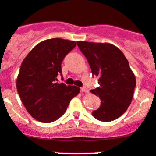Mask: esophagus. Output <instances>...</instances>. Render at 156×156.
I'll use <instances>...</instances> for the list:
<instances>
[{
    "label": "esophagus",
    "instance_id": "obj_1",
    "mask_svg": "<svg viewBox=\"0 0 156 156\" xmlns=\"http://www.w3.org/2000/svg\"><path fill=\"white\" fill-rule=\"evenodd\" d=\"M81 92H86V93H88V88H86V87H81Z\"/></svg>",
    "mask_w": 156,
    "mask_h": 156
}]
</instances>
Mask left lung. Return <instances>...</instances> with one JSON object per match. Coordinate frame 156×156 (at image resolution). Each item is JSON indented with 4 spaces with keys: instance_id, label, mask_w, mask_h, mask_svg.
<instances>
[{
    "instance_id": "8db88e82",
    "label": "left lung",
    "mask_w": 156,
    "mask_h": 156,
    "mask_svg": "<svg viewBox=\"0 0 156 156\" xmlns=\"http://www.w3.org/2000/svg\"><path fill=\"white\" fill-rule=\"evenodd\" d=\"M88 60L91 73L98 77L99 87L91 93L99 96L101 105L92 115L111 122L123 115L132 102L136 80L124 54L108 43L77 41Z\"/></svg>"
}]
</instances>
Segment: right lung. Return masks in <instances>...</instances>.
Listing matches in <instances>:
<instances>
[{
	"mask_svg": "<svg viewBox=\"0 0 156 156\" xmlns=\"http://www.w3.org/2000/svg\"><path fill=\"white\" fill-rule=\"evenodd\" d=\"M76 46V42L51 38L37 44L22 62L17 78V90L32 117L49 123L65 114L74 97L76 86L55 83L62 75V62Z\"/></svg>",
	"mask_w": 156,
	"mask_h": 156,
	"instance_id": "obj_1",
	"label": "right lung"
}]
</instances>
